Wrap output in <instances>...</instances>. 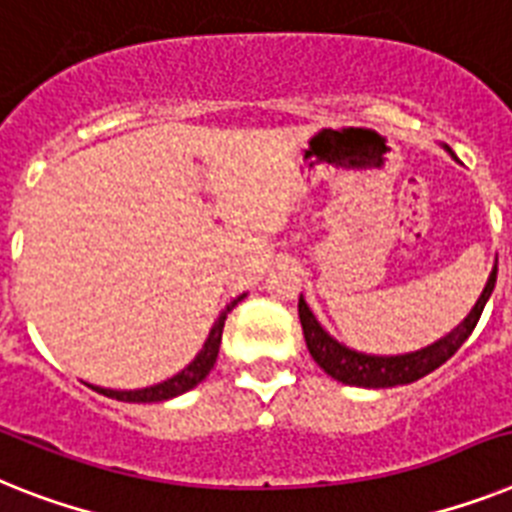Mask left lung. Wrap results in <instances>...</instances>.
<instances>
[{
  "mask_svg": "<svg viewBox=\"0 0 512 512\" xmlns=\"http://www.w3.org/2000/svg\"><path fill=\"white\" fill-rule=\"evenodd\" d=\"M494 282H497V266L489 274L487 287L484 293L476 301V306L471 308V314L466 316V322L458 324V327L450 332L447 337L437 340L434 345L424 350H416V353H408V356H363L356 350L345 348L337 340L327 335L322 329V324L316 322L314 314L308 311L306 301L298 298V316H301L303 337H306L308 353L314 358L329 377H335L342 384H353V387H398V384H411L416 379L432 374L434 369H439L447 358H453L458 353V348L468 340V335L474 332L476 322L481 319V311L487 306L489 295L494 290Z\"/></svg>",
  "mask_w": 512,
  "mask_h": 512,
  "instance_id": "left-lung-1",
  "label": "left lung"
}]
</instances>
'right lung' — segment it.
Masks as SVG:
<instances>
[{
    "label": "right lung",
    "mask_w": 512,
    "mask_h": 512,
    "mask_svg": "<svg viewBox=\"0 0 512 512\" xmlns=\"http://www.w3.org/2000/svg\"><path fill=\"white\" fill-rule=\"evenodd\" d=\"M240 301H243V295H240L238 301H232L230 306L222 311V316L217 319V324L211 327L209 340L204 342V350H201V353L193 358V363H190L188 369H183L180 374H175L172 379H167V382H162V384H154V387H146V390H133V392L99 390V387H96V390H99L101 395L112 398V400H122V403H162V400L177 398V395H183V392L193 390V387H196L198 382H204L206 374L214 369V361H217L219 342H222V329H225L227 314H230L232 308L238 306Z\"/></svg>",
    "instance_id": "1"
}]
</instances>
